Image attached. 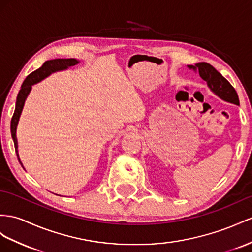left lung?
I'll list each match as a JSON object with an SVG mask.
<instances>
[{
  "label": "left lung",
  "instance_id": "1",
  "mask_svg": "<svg viewBox=\"0 0 252 252\" xmlns=\"http://www.w3.org/2000/svg\"><path fill=\"white\" fill-rule=\"evenodd\" d=\"M189 69H192L195 72H198L200 77L206 82V85L214 93L218 98L221 100L233 103V104L240 105L238 95L233 86L224 79V77L218 72V71L211 66L208 63H197L195 66H188Z\"/></svg>",
  "mask_w": 252,
  "mask_h": 252
}]
</instances>
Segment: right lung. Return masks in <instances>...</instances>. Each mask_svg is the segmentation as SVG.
<instances>
[{
    "label": "right lung",
    "mask_w": 252,
    "mask_h": 252,
    "mask_svg": "<svg viewBox=\"0 0 252 252\" xmlns=\"http://www.w3.org/2000/svg\"><path fill=\"white\" fill-rule=\"evenodd\" d=\"M79 63L80 61L75 59H55V60L47 61L39 69H37L36 71H34V72H32L30 75H28L27 79L24 80L23 84L21 85V89L19 90V94L17 95L15 113H14V116H12L11 122H10V132H11L12 140H14V144H15V149H16L18 159L22 167H23V164L21 163L20 158H19V153H18V140H17L16 133H17L19 119H20V116L24 107V103L27 101V98L31 93L32 86L41 82L42 80H44L46 77H48L52 73L57 72V71L67 70L71 67L75 66V64H77Z\"/></svg>",
    "instance_id": "add662e5"
}]
</instances>
